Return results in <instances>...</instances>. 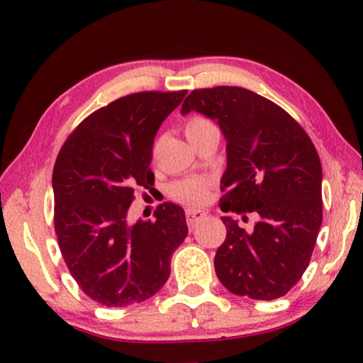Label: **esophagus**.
I'll return each instance as SVG.
<instances>
[{
	"label": "esophagus",
	"instance_id": "34e87169",
	"mask_svg": "<svg viewBox=\"0 0 363 363\" xmlns=\"http://www.w3.org/2000/svg\"><path fill=\"white\" fill-rule=\"evenodd\" d=\"M207 217V212L201 209H187L186 211V218H187V225L190 229H194L199 221L204 220Z\"/></svg>",
	"mask_w": 363,
	"mask_h": 363
}]
</instances>
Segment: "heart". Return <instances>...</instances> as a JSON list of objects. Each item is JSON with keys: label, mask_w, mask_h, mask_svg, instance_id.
Listing matches in <instances>:
<instances>
[{"label": "heart", "mask_w": 363, "mask_h": 363, "mask_svg": "<svg viewBox=\"0 0 363 363\" xmlns=\"http://www.w3.org/2000/svg\"><path fill=\"white\" fill-rule=\"evenodd\" d=\"M217 129L211 120H207L204 117H194L189 120L186 125V135L190 138H194L196 135H201L207 130ZM169 195H172L173 199L179 201L182 204H199L206 201L207 198V182L201 179H189V181H181L176 182L169 189Z\"/></svg>", "instance_id": "heart-1"}]
</instances>
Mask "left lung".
I'll list each match as a JSON object with an SVG mask.
<instances>
[{
  "label": "left lung",
  "instance_id": "obj_1",
  "mask_svg": "<svg viewBox=\"0 0 363 363\" xmlns=\"http://www.w3.org/2000/svg\"><path fill=\"white\" fill-rule=\"evenodd\" d=\"M218 123L226 138L223 212H256L246 233L230 217L213 264L220 282L238 296H284L309 267L323 221L321 162L306 130L282 107L242 87L198 89L184 99Z\"/></svg>",
  "mask_w": 363,
  "mask_h": 363
}]
</instances>
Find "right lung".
<instances>
[{
    "label": "right lung",
    "mask_w": 363,
    "mask_h": 363,
    "mask_svg": "<svg viewBox=\"0 0 363 363\" xmlns=\"http://www.w3.org/2000/svg\"><path fill=\"white\" fill-rule=\"evenodd\" d=\"M138 91L90 113L67 138L52 169L54 229L81 290L106 307L157 293L189 229L182 207L164 203L156 221H128L137 187L150 189L157 129L186 96Z\"/></svg>",
    "instance_id": "right-lung-1"
}]
</instances>
